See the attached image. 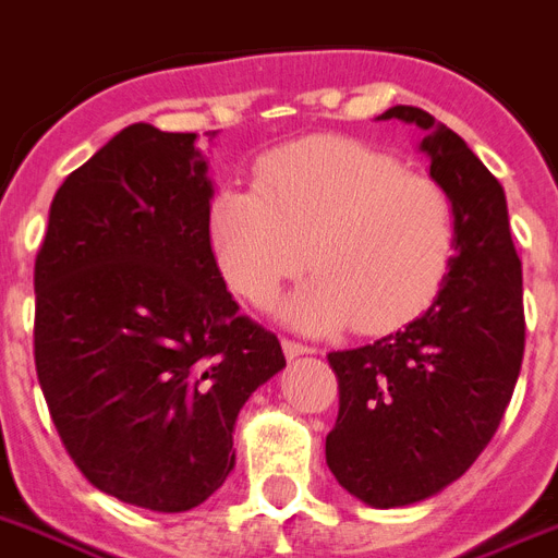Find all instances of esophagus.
<instances>
[{
	"mask_svg": "<svg viewBox=\"0 0 558 558\" xmlns=\"http://www.w3.org/2000/svg\"><path fill=\"white\" fill-rule=\"evenodd\" d=\"M283 352H287V357L292 361V357H301V355H312V347H306V343H298L292 341V338H283Z\"/></svg>",
	"mask_w": 558,
	"mask_h": 558,
	"instance_id": "1",
	"label": "esophagus"
}]
</instances>
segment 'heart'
I'll use <instances>...</instances> for the list:
<instances>
[{
    "label": "heart",
    "instance_id": "heart-1",
    "mask_svg": "<svg viewBox=\"0 0 558 558\" xmlns=\"http://www.w3.org/2000/svg\"><path fill=\"white\" fill-rule=\"evenodd\" d=\"M208 238L226 283L255 306L306 266L283 306L294 326L387 332L415 318L447 280L456 208L433 177L347 137L266 154L252 189H223Z\"/></svg>",
    "mask_w": 558,
    "mask_h": 558
}]
</instances>
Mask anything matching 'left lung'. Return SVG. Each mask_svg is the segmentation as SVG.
Returning a JSON list of instances; mask_svg holds the SVG:
<instances>
[{"instance_id": "obj_1", "label": "left lung", "mask_w": 558, "mask_h": 558, "mask_svg": "<svg viewBox=\"0 0 558 558\" xmlns=\"http://www.w3.org/2000/svg\"><path fill=\"white\" fill-rule=\"evenodd\" d=\"M378 120L424 131L429 177L456 208V255L427 312L381 341L329 352L341 401L326 464L343 490L387 510L441 493L496 436L522 369L524 303L499 180L421 108Z\"/></svg>"}]
</instances>
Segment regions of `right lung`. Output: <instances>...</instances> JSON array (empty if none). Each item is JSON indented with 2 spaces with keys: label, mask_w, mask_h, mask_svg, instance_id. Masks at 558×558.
Listing matches in <instances>:
<instances>
[{
  "label": "right lung",
  "mask_w": 558,
  "mask_h": 558,
  "mask_svg": "<svg viewBox=\"0 0 558 558\" xmlns=\"http://www.w3.org/2000/svg\"><path fill=\"white\" fill-rule=\"evenodd\" d=\"M215 134V131H208ZM197 134L134 122L65 177L34 266V357L68 456L157 513L234 468L238 412L287 366L217 269Z\"/></svg>",
  "instance_id": "add662e5"
}]
</instances>
